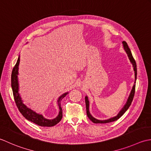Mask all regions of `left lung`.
I'll return each instance as SVG.
<instances>
[{
    "label": "left lung",
    "mask_w": 151,
    "mask_h": 151,
    "mask_svg": "<svg viewBox=\"0 0 151 151\" xmlns=\"http://www.w3.org/2000/svg\"><path fill=\"white\" fill-rule=\"evenodd\" d=\"M122 44H123V45H124V50H125L126 52H127V53L128 55V57L129 58V59H130V62L132 63V64H133L134 70L135 71V79H136V78H137V65H136V60H135L133 56H132L131 51L130 50V48L128 47V45L127 44V43L125 41H123ZM135 83H136V82H135ZM135 89H136V85L134 84V86H133V88H132V90L131 91V93L130 94V96H129V98H128L127 104H126V105L122 109L121 111L119 112V114L116 115V116H115V117L111 118L108 120H105V121H100V120L96 119L90 114V112H89V109H88L89 108V107H89V101H88L87 96H86L85 97V104H86V109H87V115L88 116V117L89 118V119H90L92 122H94V123H108V122H113L115 121H116V120L119 119L120 117H121V116H122V115L124 114V113L126 111H127V109L129 108V107L130 106L131 104H132V100H133V98H134V96Z\"/></svg>",
    "instance_id": "left-lung-1"
}]
</instances>
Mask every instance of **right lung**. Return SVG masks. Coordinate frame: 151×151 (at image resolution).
<instances>
[{
    "label": "right lung",
    "instance_id": "add662e5",
    "mask_svg": "<svg viewBox=\"0 0 151 151\" xmlns=\"http://www.w3.org/2000/svg\"><path fill=\"white\" fill-rule=\"evenodd\" d=\"M20 58L19 57H18V59L16 64L14 66L13 70H12V76H11V83H12V88L13 91V95L14 98L15 102L16 104V106L19 109V112L23 115L24 118L27 119L29 121L32 122L35 124L41 126V127H53L56 125L60 121L63 117V110L60 106V101L64 97H65L68 93H66L63 94L62 96H60L58 100V105L59 107V114L56 118L53 120H49L44 118L42 115L37 114L35 111H33L30 109L28 108L25 105H24L21 100V98L19 96V94L18 93L19 90V85H18L17 81V75H18V69H19Z\"/></svg>",
    "mask_w": 151,
    "mask_h": 151
}]
</instances>
